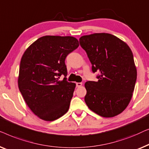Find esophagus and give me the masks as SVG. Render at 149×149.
I'll list each match as a JSON object with an SVG mask.
<instances>
[{
	"label": "esophagus",
	"instance_id": "esophagus-1",
	"mask_svg": "<svg viewBox=\"0 0 149 149\" xmlns=\"http://www.w3.org/2000/svg\"><path fill=\"white\" fill-rule=\"evenodd\" d=\"M82 86V83H81V82H77L76 83V86L77 87H80V86Z\"/></svg>",
	"mask_w": 149,
	"mask_h": 149
}]
</instances>
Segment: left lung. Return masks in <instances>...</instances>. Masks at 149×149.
Listing matches in <instances>:
<instances>
[{"mask_svg":"<svg viewBox=\"0 0 149 149\" xmlns=\"http://www.w3.org/2000/svg\"><path fill=\"white\" fill-rule=\"evenodd\" d=\"M79 44L93 65V72L100 74L97 81L85 83L86 104L103 117L120 114L130 102L137 77L130 48L107 33L82 36Z\"/></svg>","mask_w":149,"mask_h":149,"instance_id":"left-lung-1","label":"left lung"}]
</instances>
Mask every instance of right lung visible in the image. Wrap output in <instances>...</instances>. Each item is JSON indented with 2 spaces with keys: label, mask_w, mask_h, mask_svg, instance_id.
<instances>
[{
  "label": "right lung",
  "mask_w": 149,
  "mask_h": 149,
  "mask_svg": "<svg viewBox=\"0 0 149 149\" xmlns=\"http://www.w3.org/2000/svg\"><path fill=\"white\" fill-rule=\"evenodd\" d=\"M79 47L73 36H45L26 50L20 62L18 86L27 105L38 118L52 121L68 112L75 84L66 77L65 60Z\"/></svg>",
  "instance_id": "1"
}]
</instances>
